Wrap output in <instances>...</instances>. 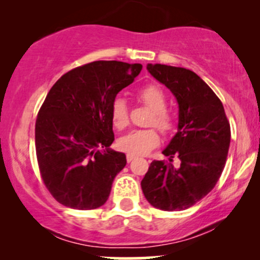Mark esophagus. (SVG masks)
I'll list each match as a JSON object with an SVG mask.
<instances>
[{
    "mask_svg": "<svg viewBox=\"0 0 260 260\" xmlns=\"http://www.w3.org/2000/svg\"><path fill=\"white\" fill-rule=\"evenodd\" d=\"M127 161L128 162H131V161H133L134 159H136V156H134V155H132V154H127Z\"/></svg>",
    "mask_w": 260,
    "mask_h": 260,
    "instance_id": "obj_1",
    "label": "esophagus"
}]
</instances>
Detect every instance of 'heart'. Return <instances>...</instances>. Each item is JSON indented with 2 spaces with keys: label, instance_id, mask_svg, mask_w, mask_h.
<instances>
[{
  "label": "heart",
  "instance_id": "b5f03b06",
  "mask_svg": "<svg viewBox=\"0 0 260 260\" xmlns=\"http://www.w3.org/2000/svg\"><path fill=\"white\" fill-rule=\"evenodd\" d=\"M138 98L147 105L149 109L153 110L150 126H155L162 132L168 134L174 129L175 122L172 116L166 111L168 101L164 91L157 85L149 84L140 89ZM111 121L112 124L117 129H123L129 122L128 117V107L126 101L122 98H116L111 106ZM160 143L159 134L153 128L150 129H137L132 131L126 136L118 139V147L128 154L142 156L150 153L154 148H156Z\"/></svg>",
  "mask_w": 260,
  "mask_h": 260
}]
</instances>
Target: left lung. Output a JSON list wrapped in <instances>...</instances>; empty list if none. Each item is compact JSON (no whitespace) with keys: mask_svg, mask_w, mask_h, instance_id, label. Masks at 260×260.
<instances>
[{"mask_svg":"<svg viewBox=\"0 0 260 260\" xmlns=\"http://www.w3.org/2000/svg\"><path fill=\"white\" fill-rule=\"evenodd\" d=\"M148 72L175 95L177 133L162 150L170 162L154 160L140 182L154 208L180 211L194 205L215 187L228 157L231 131L222 103L192 71L166 64L147 66ZM176 154L180 168L171 164Z\"/></svg>","mask_w":260,"mask_h":260,"instance_id":"obj_1","label":"left lung"}]
</instances>
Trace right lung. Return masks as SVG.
I'll list each match as a JSON object with an SVG mask.
<instances>
[{
    "label": "right lung",
    "mask_w": 260,
    "mask_h": 260,
    "mask_svg": "<svg viewBox=\"0 0 260 260\" xmlns=\"http://www.w3.org/2000/svg\"><path fill=\"white\" fill-rule=\"evenodd\" d=\"M142 67L95 61L63 74L50 89L38 113L35 148L45 186L64 207L90 210L109 199L127 164L126 155L110 149L111 106Z\"/></svg>",
    "instance_id": "right-lung-1"
}]
</instances>
